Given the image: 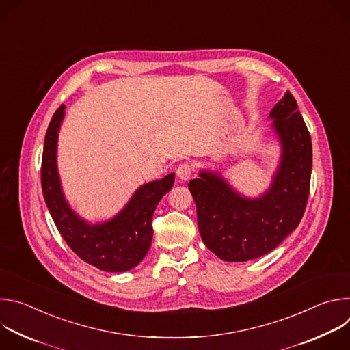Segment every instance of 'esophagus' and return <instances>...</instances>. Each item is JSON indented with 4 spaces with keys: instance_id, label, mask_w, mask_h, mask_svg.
Returning a JSON list of instances; mask_svg holds the SVG:
<instances>
[{
    "instance_id": "obj_1",
    "label": "esophagus",
    "mask_w": 350,
    "mask_h": 350,
    "mask_svg": "<svg viewBox=\"0 0 350 350\" xmlns=\"http://www.w3.org/2000/svg\"><path fill=\"white\" fill-rule=\"evenodd\" d=\"M191 176H192V167H191V165H188V163H181V165L177 167V177H178L180 180L187 181V180L191 178Z\"/></svg>"
}]
</instances>
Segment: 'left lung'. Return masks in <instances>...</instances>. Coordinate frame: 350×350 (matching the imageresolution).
Masks as SVG:
<instances>
[{
    "mask_svg": "<svg viewBox=\"0 0 350 350\" xmlns=\"http://www.w3.org/2000/svg\"><path fill=\"white\" fill-rule=\"evenodd\" d=\"M281 158L271 185L258 198L232 188L217 172L188 183L204 243L226 262H246L275 249L301 223L312 174V139L289 91L271 109Z\"/></svg>",
    "mask_w": 350,
    "mask_h": 350,
    "instance_id": "1",
    "label": "left lung"
}]
</instances>
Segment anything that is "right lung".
<instances>
[{"mask_svg": "<svg viewBox=\"0 0 350 350\" xmlns=\"http://www.w3.org/2000/svg\"><path fill=\"white\" fill-rule=\"evenodd\" d=\"M65 108L61 105L57 109L44 139L41 187L46 208L61 235L81 260L104 271H129L149 251L154 235L152 216L163 195L172 189L174 173L141 185L115 217L88 223L68 204L58 173V134Z\"/></svg>", "mask_w": 350, "mask_h": 350, "instance_id": "1", "label": "right lung"}]
</instances>
